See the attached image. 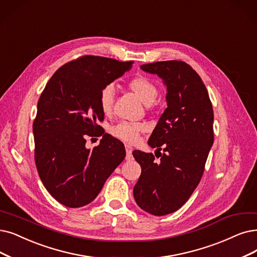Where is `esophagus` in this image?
<instances>
[{
	"instance_id": "obj_1",
	"label": "esophagus",
	"mask_w": 257,
	"mask_h": 257,
	"mask_svg": "<svg viewBox=\"0 0 257 257\" xmlns=\"http://www.w3.org/2000/svg\"><path fill=\"white\" fill-rule=\"evenodd\" d=\"M125 151H126V157H125V159H126L127 161L133 160V155H132L133 148H132L131 146H128V145H125Z\"/></svg>"
}]
</instances>
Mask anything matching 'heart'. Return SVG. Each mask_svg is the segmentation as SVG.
<instances>
[{
	"instance_id": "heart-1",
	"label": "heart",
	"mask_w": 257,
	"mask_h": 257,
	"mask_svg": "<svg viewBox=\"0 0 257 257\" xmlns=\"http://www.w3.org/2000/svg\"><path fill=\"white\" fill-rule=\"evenodd\" d=\"M130 87L140 98V100L146 105H151L155 102L158 96V88L153 82L147 77L138 76L130 81ZM116 90L114 84H107L101 89L99 95V105L102 112L108 115L112 109L115 101ZM145 130V125L140 123H131L122 121L115 126H112L111 134L118 139L126 141L130 143L137 142L140 133Z\"/></svg>"
}]
</instances>
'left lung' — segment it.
Here are the masks:
<instances>
[{
  "label": "left lung",
  "instance_id": "1",
  "mask_svg": "<svg viewBox=\"0 0 257 257\" xmlns=\"http://www.w3.org/2000/svg\"><path fill=\"white\" fill-rule=\"evenodd\" d=\"M140 68L162 79L168 107L148 142L159 153L165 148L160 160L133 152L141 167L134 198L142 210L163 216L180 209L198 186L214 142V114L206 85L187 63L160 61Z\"/></svg>",
  "mask_w": 257,
  "mask_h": 257
}]
</instances>
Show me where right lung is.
Instances as JSON below:
<instances>
[{"instance_id":"1","label":"right lung","mask_w":257,"mask_h":257,"mask_svg":"<svg viewBox=\"0 0 257 257\" xmlns=\"http://www.w3.org/2000/svg\"><path fill=\"white\" fill-rule=\"evenodd\" d=\"M132 63L81 57L60 67L41 94L33 125L36 166L49 194L68 208L93 201L125 158L123 143L97 122L104 119L101 89L124 75ZM99 136V146L85 147L87 137Z\"/></svg>"}]
</instances>
